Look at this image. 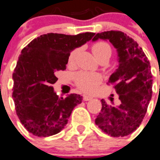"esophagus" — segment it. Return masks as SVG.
Segmentation results:
<instances>
[{
  "mask_svg": "<svg viewBox=\"0 0 160 160\" xmlns=\"http://www.w3.org/2000/svg\"><path fill=\"white\" fill-rule=\"evenodd\" d=\"M93 97L91 96H89V95H83V99L84 101H89V100H91Z\"/></svg>",
  "mask_w": 160,
  "mask_h": 160,
  "instance_id": "34e87169",
  "label": "esophagus"
}]
</instances>
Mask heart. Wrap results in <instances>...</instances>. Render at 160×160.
Here are the masks:
<instances>
[{
    "label": "heart",
    "mask_w": 160,
    "mask_h": 160,
    "mask_svg": "<svg viewBox=\"0 0 160 160\" xmlns=\"http://www.w3.org/2000/svg\"><path fill=\"white\" fill-rule=\"evenodd\" d=\"M91 50L97 60L101 58H110L112 55L111 46L104 41H98L92 44ZM79 49H74L69 55V64H73L77 58ZM78 88L84 93H91L95 92L102 81V76L95 73H80L76 77Z\"/></svg>",
    "instance_id": "b5f03b06"
}]
</instances>
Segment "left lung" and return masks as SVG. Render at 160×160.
I'll list each match as a JSON object with an SVG mask.
<instances>
[{
    "instance_id": "left-lung-1",
    "label": "left lung",
    "mask_w": 160,
    "mask_h": 160,
    "mask_svg": "<svg viewBox=\"0 0 160 160\" xmlns=\"http://www.w3.org/2000/svg\"><path fill=\"white\" fill-rule=\"evenodd\" d=\"M98 39L108 40L118 51L119 66L108 83L114 84L121 103L114 107L102 99V109L95 124L113 137L127 136L141 124L151 99L153 76L150 62L138 43L121 31L97 33L92 40Z\"/></svg>"
}]
</instances>
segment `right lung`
Segmentation results:
<instances>
[{"instance_id": "right-lung-1", "label": "right lung", "mask_w": 160, "mask_h": 160, "mask_svg": "<svg viewBox=\"0 0 160 160\" xmlns=\"http://www.w3.org/2000/svg\"><path fill=\"white\" fill-rule=\"evenodd\" d=\"M94 33L77 35L42 34L21 51L13 73V99L16 114L27 131L39 137L59 133L82 96L59 97L52 84L58 80L56 73L66 69L72 50L91 39Z\"/></svg>"}]
</instances>
